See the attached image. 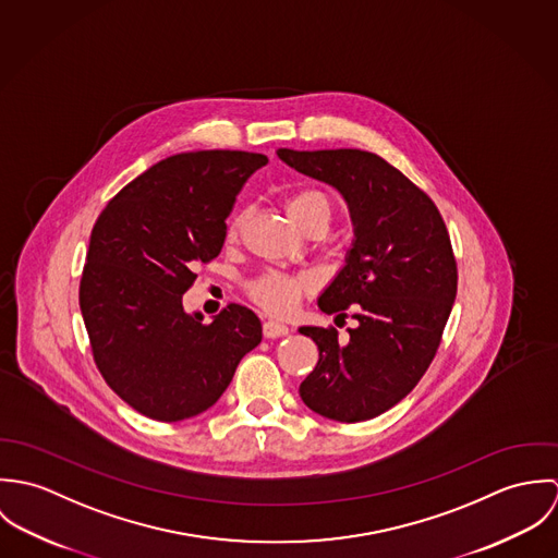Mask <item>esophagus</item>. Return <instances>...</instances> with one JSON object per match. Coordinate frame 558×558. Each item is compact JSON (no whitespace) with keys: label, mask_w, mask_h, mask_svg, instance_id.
<instances>
[{"label":"esophagus","mask_w":558,"mask_h":558,"mask_svg":"<svg viewBox=\"0 0 558 558\" xmlns=\"http://www.w3.org/2000/svg\"><path fill=\"white\" fill-rule=\"evenodd\" d=\"M262 330H264V337H268V339H275V337H286V335L290 332V328H288L283 322H279V319H266Z\"/></svg>","instance_id":"1"}]
</instances>
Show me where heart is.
I'll return each mask as SVG.
<instances>
[{
  "label": "heart",
  "mask_w": 558,
  "mask_h": 558,
  "mask_svg": "<svg viewBox=\"0 0 558 558\" xmlns=\"http://www.w3.org/2000/svg\"><path fill=\"white\" fill-rule=\"evenodd\" d=\"M286 210L292 219V223L301 230L307 221L312 219H324L326 223L330 221L332 215V204L330 199L319 193V191H296L294 195L288 197L286 202ZM244 215H236L230 223V236H236L242 228ZM314 279L305 272L299 275H290V272H281V270H266L262 272L253 283H251V299L264 307L270 314H290L301 296L310 290H314Z\"/></svg>",
  "instance_id": "obj_1"
}]
</instances>
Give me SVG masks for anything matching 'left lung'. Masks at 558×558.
Masks as SVG:
<instances>
[{
    "label": "left lung",
    "mask_w": 558,
    "mask_h": 558,
    "mask_svg": "<svg viewBox=\"0 0 558 558\" xmlns=\"http://www.w3.org/2000/svg\"><path fill=\"white\" fill-rule=\"evenodd\" d=\"M277 157L332 186L354 232L318 307L341 318L350 307L356 328L345 343L335 328H299L319 350L299 393L326 418H374L416 387L438 350L458 292L449 232L434 202L374 153L279 148Z\"/></svg>",
    "instance_id": "1"
}]
</instances>
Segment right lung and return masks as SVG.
Masks as SVG:
<instances>
[{
  "mask_svg": "<svg viewBox=\"0 0 558 558\" xmlns=\"http://www.w3.org/2000/svg\"><path fill=\"white\" fill-rule=\"evenodd\" d=\"M268 159L199 150L162 159L98 215L80 288L94 361L105 383L148 418L173 423L208 410L262 322L228 305L210 324L184 312L199 262L221 253L226 219L248 175Z\"/></svg>",
  "mask_w": 558,
  "mask_h": 558,
  "instance_id": "obj_1",
  "label": "right lung"
}]
</instances>
